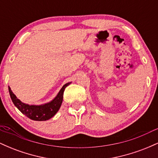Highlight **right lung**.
I'll list each match as a JSON object with an SVG mask.
<instances>
[{
    "label": "right lung",
    "mask_w": 158,
    "mask_h": 158,
    "mask_svg": "<svg viewBox=\"0 0 158 158\" xmlns=\"http://www.w3.org/2000/svg\"><path fill=\"white\" fill-rule=\"evenodd\" d=\"M70 84V82L65 84L61 88L59 93L53 100L43 106H29V105L24 104L16 97V96L11 90L10 87H9V92H10L12 102L21 113L32 120L44 121L50 119L57 113L62 102L63 94H64L65 88Z\"/></svg>",
    "instance_id": "add662e5"
}]
</instances>
